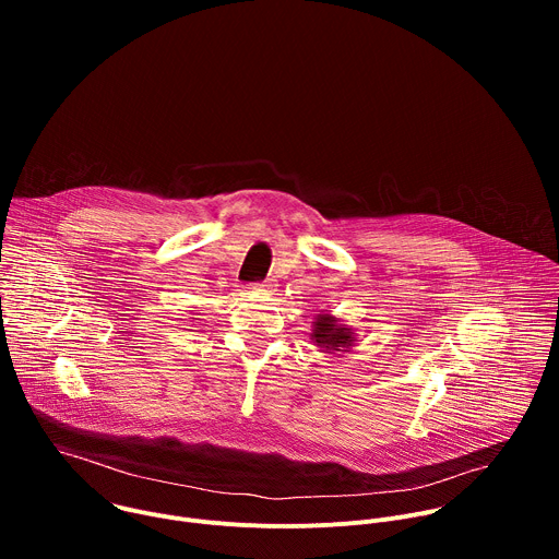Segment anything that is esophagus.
<instances>
[{
    "mask_svg": "<svg viewBox=\"0 0 559 559\" xmlns=\"http://www.w3.org/2000/svg\"><path fill=\"white\" fill-rule=\"evenodd\" d=\"M252 289L254 292H263V294H272V292H276V283L274 281H265L261 285H252Z\"/></svg>",
    "mask_w": 559,
    "mask_h": 559,
    "instance_id": "34e87169",
    "label": "esophagus"
}]
</instances>
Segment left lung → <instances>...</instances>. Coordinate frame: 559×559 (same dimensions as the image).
I'll return each mask as SVG.
<instances>
[{"mask_svg":"<svg viewBox=\"0 0 559 559\" xmlns=\"http://www.w3.org/2000/svg\"><path fill=\"white\" fill-rule=\"evenodd\" d=\"M356 330L349 325H343L338 318L330 311L316 313L313 318V328H311V343L318 347V352L330 354V356H341L352 352L356 345Z\"/></svg>","mask_w":559,"mask_h":559,"instance_id":"8db88e82","label":"left lung"}]
</instances>
